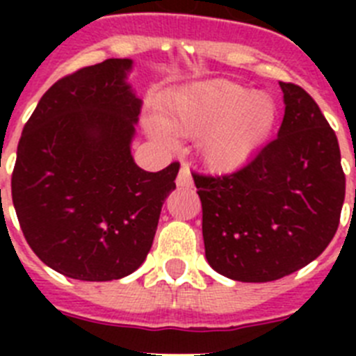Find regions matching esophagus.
Wrapping results in <instances>:
<instances>
[{"label":"esophagus","instance_id":"34e87169","mask_svg":"<svg viewBox=\"0 0 356 356\" xmlns=\"http://www.w3.org/2000/svg\"><path fill=\"white\" fill-rule=\"evenodd\" d=\"M176 185L178 187H191L193 185V176H191V169L187 168V165H184V168L180 169V172H178V178H176Z\"/></svg>","mask_w":356,"mask_h":356}]
</instances>
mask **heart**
Listing matches in <instances>:
<instances>
[{"label":"heart","mask_w":356,"mask_h":356,"mask_svg":"<svg viewBox=\"0 0 356 356\" xmlns=\"http://www.w3.org/2000/svg\"><path fill=\"white\" fill-rule=\"evenodd\" d=\"M278 108L271 96L237 83L212 81L187 87L162 119L147 118L151 139L171 146L172 135L201 139V155L213 171H235L250 162L273 134Z\"/></svg>","instance_id":"obj_1"}]
</instances>
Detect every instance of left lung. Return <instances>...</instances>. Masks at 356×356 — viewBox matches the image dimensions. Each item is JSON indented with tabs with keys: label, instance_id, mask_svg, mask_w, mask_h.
Returning <instances> with one entry per match:
<instances>
[{
	"label": "left lung",
	"instance_id": "8db88e82",
	"mask_svg": "<svg viewBox=\"0 0 356 356\" xmlns=\"http://www.w3.org/2000/svg\"><path fill=\"white\" fill-rule=\"evenodd\" d=\"M280 87L285 114L276 139L232 175H193L205 257L235 282H273L316 260L337 232L344 203L335 131L310 94Z\"/></svg>",
	"mask_w": 356,
	"mask_h": 356
}]
</instances>
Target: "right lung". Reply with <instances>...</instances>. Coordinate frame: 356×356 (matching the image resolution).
I'll list each match as a JSON object with an SVG mask.
<instances>
[{
    "label": "right lung",
    "instance_id": "add662e5",
    "mask_svg": "<svg viewBox=\"0 0 356 356\" xmlns=\"http://www.w3.org/2000/svg\"><path fill=\"white\" fill-rule=\"evenodd\" d=\"M134 60L108 58L51 85L24 124L12 200L33 253L60 275L110 282L139 269L180 163L147 172L131 143Z\"/></svg>",
    "mask_w": 356,
    "mask_h": 356
}]
</instances>
